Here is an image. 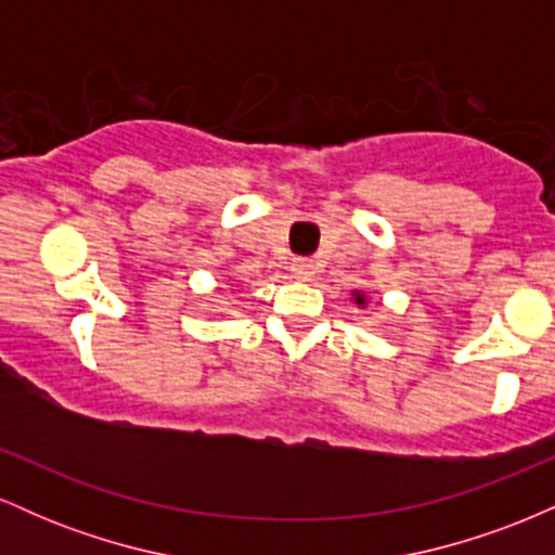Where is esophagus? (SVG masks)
Wrapping results in <instances>:
<instances>
[{
	"instance_id": "esophagus-1",
	"label": "esophagus",
	"mask_w": 555,
	"mask_h": 555,
	"mask_svg": "<svg viewBox=\"0 0 555 555\" xmlns=\"http://www.w3.org/2000/svg\"><path fill=\"white\" fill-rule=\"evenodd\" d=\"M289 271L295 273V279H313V273H315L313 260H308V258H295V260H292Z\"/></svg>"
}]
</instances>
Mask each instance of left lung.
I'll return each mask as SVG.
<instances>
[{
    "mask_svg": "<svg viewBox=\"0 0 555 555\" xmlns=\"http://www.w3.org/2000/svg\"><path fill=\"white\" fill-rule=\"evenodd\" d=\"M354 302H358V305H365V295H360V292H358V295H354Z\"/></svg>",
    "mask_w": 555,
    "mask_h": 555,
    "instance_id": "1",
    "label": "left lung"
}]
</instances>
